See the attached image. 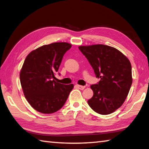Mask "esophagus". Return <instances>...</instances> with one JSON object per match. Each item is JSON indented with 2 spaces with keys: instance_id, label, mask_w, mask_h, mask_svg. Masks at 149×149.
Here are the masks:
<instances>
[{
  "instance_id": "34e87169",
  "label": "esophagus",
  "mask_w": 149,
  "mask_h": 149,
  "mask_svg": "<svg viewBox=\"0 0 149 149\" xmlns=\"http://www.w3.org/2000/svg\"><path fill=\"white\" fill-rule=\"evenodd\" d=\"M76 87H77V88H79V89L81 90H84V88H85V86H81V85H79V84H77V85H76Z\"/></svg>"
}]
</instances>
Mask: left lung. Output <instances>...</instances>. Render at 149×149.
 <instances>
[{
  "mask_svg": "<svg viewBox=\"0 0 149 149\" xmlns=\"http://www.w3.org/2000/svg\"><path fill=\"white\" fill-rule=\"evenodd\" d=\"M94 70L97 84L91 85L93 91L88 103L94 111L109 115L121 106L127 97L132 83L131 63L114 47L102 44L79 46Z\"/></svg>",
  "mask_w": 149,
  "mask_h": 149,
  "instance_id": "1",
  "label": "left lung"
}]
</instances>
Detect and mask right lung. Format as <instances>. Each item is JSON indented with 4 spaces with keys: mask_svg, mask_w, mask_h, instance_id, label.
<instances>
[{
    "mask_svg": "<svg viewBox=\"0 0 149 149\" xmlns=\"http://www.w3.org/2000/svg\"><path fill=\"white\" fill-rule=\"evenodd\" d=\"M66 42L45 45L31 52L20 73V83L27 102L43 114L56 112L64 105L74 84L55 81L63 57L71 48Z\"/></svg>",
    "mask_w": 149,
    "mask_h": 149,
    "instance_id": "right-lung-1",
    "label": "right lung"
}]
</instances>
